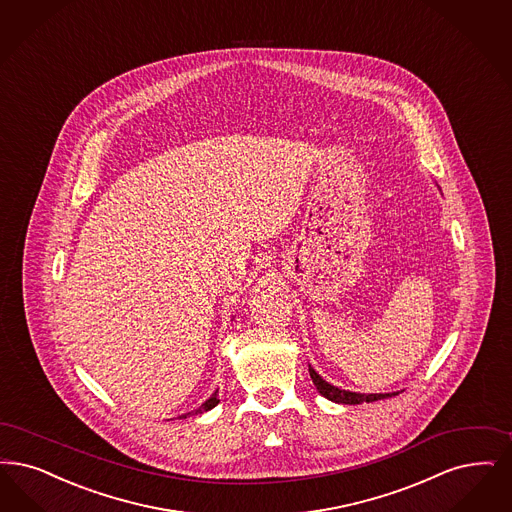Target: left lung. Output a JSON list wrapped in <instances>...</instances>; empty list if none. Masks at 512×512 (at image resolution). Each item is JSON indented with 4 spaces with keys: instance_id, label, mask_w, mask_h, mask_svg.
I'll return each mask as SVG.
<instances>
[{
    "instance_id": "1",
    "label": "left lung",
    "mask_w": 512,
    "mask_h": 512,
    "mask_svg": "<svg viewBox=\"0 0 512 512\" xmlns=\"http://www.w3.org/2000/svg\"><path fill=\"white\" fill-rule=\"evenodd\" d=\"M310 371V379L316 385L318 392L322 396H326L331 402H339V404H360V402H375L381 398H389V396H396V392H387V394H360V392H350V390H341L333 385L326 383L316 371L308 368Z\"/></svg>"
}]
</instances>
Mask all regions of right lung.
Returning a JSON list of instances; mask_svg holds the SVG:
<instances>
[{"instance_id":"obj_1","label":"right lung","mask_w":512,"mask_h":512,"mask_svg":"<svg viewBox=\"0 0 512 512\" xmlns=\"http://www.w3.org/2000/svg\"><path fill=\"white\" fill-rule=\"evenodd\" d=\"M219 404V398H217V392L207 400V402H204L202 406L198 409H194V411H190V413H186V415H198V413H204V411H209L211 408H215ZM186 415H183V417H186Z\"/></svg>"}]
</instances>
